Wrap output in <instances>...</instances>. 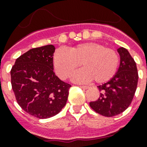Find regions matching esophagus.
<instances>
[{"label":"esophagus","instance_id":"1","mask_svg":"<svg viewBox=\"0 0 147 147\" xmlns=\"http://www.w3.org/2000/svg\"><path fill=\"white\" fill-rule=\"evenodd\" d=\"M80 87L82 88H83V89H88V86H85V85H81Z\"/></svg>","mask_w":147,"mask_h":147}]
</instances>
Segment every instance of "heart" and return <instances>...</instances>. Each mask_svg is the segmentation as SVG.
Returning <instances> with one entry per match:
<instances>
[{"label": "heart", "mask_w": 147, "mask_h": 147, "mask_svg": "<svg viewBox=\"0 0 147 147\" xmlns=\"http://www.w3.org/2000/svg\"><path fill=\"white\" fill-rule=\"evenodd\" d=\"M119 61L118 54L114 49L97 42H85L70 47L66 53L56 51L53 66L58 76L65 79L81 64L82 69L73 74L72 81L83 83L93 79L97 83H104L116 73Z\"/></svg>", "instance_id": "1"}]
</instances>
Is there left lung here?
Listing matches in <instances>:
<instances>
[{"label": "left lung", "instance_id": "1", "mask_svg": "<svg viewBox=\"0 0 147 147\" xmlns=\"http://www.w3.org/2000/svg\"><path fill=\"white\" fill-rule=\"evenodd\" d=\"M120 65L117 73L107 82L98 86L100 97L90 102V107L105 117H114L123 112L134 96L138 82V72L134 59L127 49H117Z\"/></svg>", "mask_w": 147, "mask_h": 147}]
</instances>
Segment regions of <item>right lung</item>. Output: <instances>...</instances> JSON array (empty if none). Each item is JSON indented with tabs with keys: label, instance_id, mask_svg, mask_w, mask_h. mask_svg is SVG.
Masks as SVG:
<instances>
[{
	"label": "right lung",
	"instance_id": "1",
	"mask_svg": "<svg viewBox=\"0 0 147 147\" xmlns=\"http://www.w3.org/2000/svg\"><path fill=\"white\" fill-rule=\"evenodd\" d=\"M53 45L33 48L17 58L10 71L11 85L18 105L40 119L59 114L66 105L71 85L53 71Z\"/></svg>",
	"mask_w": 147,
	"mask_h": 147
}]
</instances>
